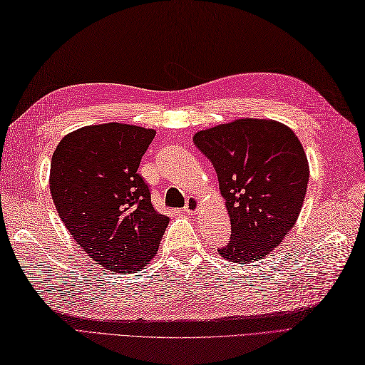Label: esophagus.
Returning <instances> with one entry per match:
<instances>
[{
    "instance_id": "esophagus-1",
    "label": "esophagus",
    "mask_w": 365,
    "mask_h": 365,
    "mask_svg": "<svg viewBox=\"0 0 365 365\" xmlns=\"http://www.w3.org/2000/svg\"><path fill=\"white\" fill-rule=\"evenodd\" d=\"M200 210V200L197 197H189L187 201H185L184 212L189 213V215H195Z\"/></svg>"
}]
</instances>
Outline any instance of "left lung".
I'll use <instances>...</instances> for the list:
<instances>
[{
  "instance_id": "8db88e82",
  "label": "left lung",
  "mask_w": 365,
  "mask_h": 365,
  "mask_svg": "<svg viewBox=\"0 0 365 365\" xmlns=\"http://www.w3.org/2000/svg\"><path fill=\"white\" fill-rule=\"evenodd\" d=\"M193 142L215 167L230 218L225 260L255 262L282 243L302 210L309 167L289 127L237 119L198 131Z\"/></svg>"
}]
</instances>
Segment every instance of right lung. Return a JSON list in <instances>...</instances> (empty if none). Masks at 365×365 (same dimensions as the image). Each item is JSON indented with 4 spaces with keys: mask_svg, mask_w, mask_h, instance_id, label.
<instances>
[{
    "mask_svg": "<svg viewBox=\"0 0 365 365\" xmlns=\"http://www.w3.org/2000/svg\"><path fill=\"white\" fill-rule=\"evenodd\" d=\"M155 135L128 123H101L69 133L52 155L49 187L61 221L113 272L144 268L170 221L155 210L138 173Z\"/></svg>",
    "mask_w": 365,
    "mask_h": 365,
    "instance_id": "add662e5",
    "label": "right lung"
}]
</instances>
